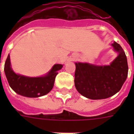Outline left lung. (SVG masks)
<instances>
[{
  "mask_svg": "<svg viewBox=\"0 0 134 134\" xmlns=\"http://www.w3.org/2000/svg\"><path fill=\"white\" fill-rule=\"evenodd\" d=\"M112 46L118 55L109 65L76 63L74 84L81 94L90 99H103L120 90L128 75L127 56L117 42Z\"/></svg>",
  "mask_w": 134,
  "mask_h": 134,
  "instance_id": "8db88e82",
  "label": "left lung"
}]
</instances>
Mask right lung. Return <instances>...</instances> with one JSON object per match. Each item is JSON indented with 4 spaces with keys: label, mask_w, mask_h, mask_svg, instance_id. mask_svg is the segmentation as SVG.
<instances>
[{
    "label": "right lung",
    "mask_w": 134,
    "mask_h": 134,
    "mask_svg": "<svg viewBox=\"0 0 134 134\" xmlns=\"http://www.w3.org/2000/svg\"><path fill=\"white\" fill-rule=\"evenodd\" d=\"M61 64H55L46 75L40 77H29L16 74L11 67L9 55L4 67L5 76L11 88L16 93L26 97H40L52 90L58 71L63 68Z\"/></svg>",
    "instance_id": "add662e5"
}]
</instances>
